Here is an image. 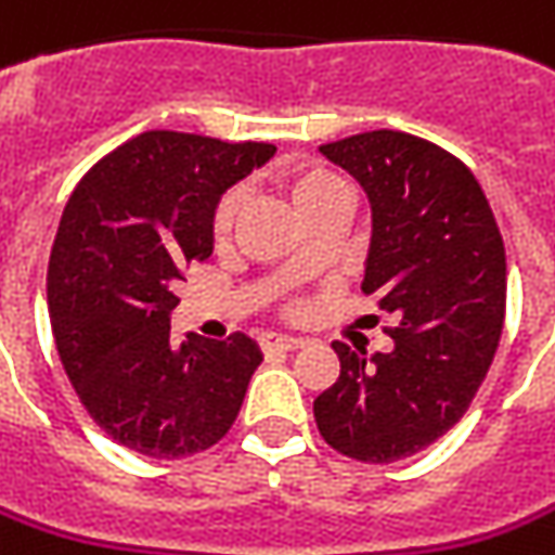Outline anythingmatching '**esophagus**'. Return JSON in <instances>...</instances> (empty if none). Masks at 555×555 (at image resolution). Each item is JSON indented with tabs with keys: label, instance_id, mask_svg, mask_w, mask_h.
Here are the masks:
<instances>
[{
	"label": "esophagus",
	"instance_id": "esophagus-1",
	"mask_svg": "<svg viewBox=\"0 0 555 555\" xmlns=\"http://www.w3.org/2000/svg\"><path fill=\"white\" fill-rule=\"evenodd\" d=\"M300 346H304V340L300 337H288V334H263L261 337V349L267 356H273V352H294Z\"/></svg>",
	"mask_w": 555,
	"mask_h": 555
}]
</instances>
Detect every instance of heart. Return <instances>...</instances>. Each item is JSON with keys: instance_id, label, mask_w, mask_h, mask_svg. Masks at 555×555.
<instances>
[{"instance_id": "1", "label": "heart", "mask_w": 555, "mask_h": 555, "mask_svg": "<svg viewBox=\"0 0 555 555\" xmlns=\"http://www.w3.org/2000/svg\"><path fill=\"white\" fill-rule=\"evenodd\" d=\"M282 184H285V194L292 197L294 209L304 218L315 209H322V206H331V203H349L346 182L334 169L322 167V164H297L285 172ZM240 209H243V197L236 191H228L218 197L212 215H209V230H212L215 240H228L233 233Z\"/></svg>"}]
</instances>
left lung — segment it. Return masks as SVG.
<instances>
[{
  "label": "left lung",
  "mask_w": 555,
  "mask_h": 555,
  "mask_svg": "<svg viewBox=\"0 0 555 555\" xmlns=\"http://www.w3.org/2000/svg\"><path fill=\"white\" fill-rule=\"evenodd\" d=\"M319 151L367 191L361 292L395 319V349L334 343L340 376L312 413L334 450L386 465L447 435L483 386L507 304L504 240L474 172L422 135L371 130Z\"/></svg>",
  "instance_id": "left-lung-1"
}]
</instances>
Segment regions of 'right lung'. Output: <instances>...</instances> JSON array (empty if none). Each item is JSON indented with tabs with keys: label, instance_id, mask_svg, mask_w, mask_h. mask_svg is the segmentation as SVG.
<instances>
[{
	"label": "right lung",
	"instance_id": "right-lung-1",
	"mask_svg": "<svg viewBox=\"0 0 555 555\" xmlns=\"http://www.w3.org/2000/svg\"><path fill=\"white\" fill-rule=\"evenodd\" d=\"M270 142L145 130L75 184L48 261L56 352L90 420L120 447L182 459L240 416L261 349L169 337L176 282L212 255L209 215L224 188L273 157Z\"/></svg>",
	"mask_w": 555,
	"mask_h": 555
}]
</instances>
